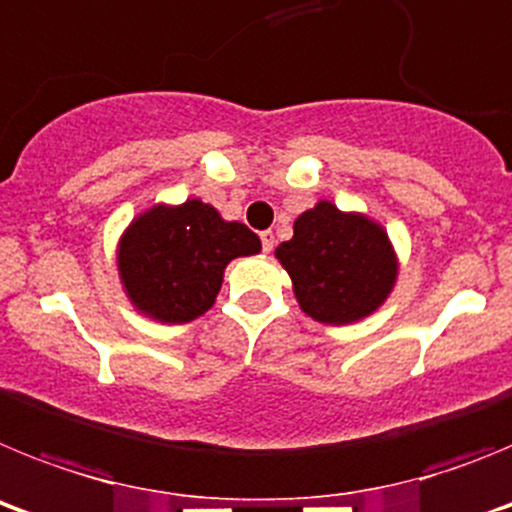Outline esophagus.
I'll use <instances>...</instances> for the list:
<instances>
[{"mask_svg":"<svg viewBox=\"0 0 512 512\" xmlns=\"http://www.w3.org/2000/svg\"><path fill=\"white\" fill-rule=\"evenodd\" d=\"M261 248H264L266 253L274 251V233H271V230H264V233H261Z\"/></svg>","mask_w":512,"mask_h":512,"instance_id":"esophagus-1","label":"esophagus"}]
</instances>
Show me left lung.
I'll list each match as a JSON object with an SVG mask.
<instances>
[{
  "mask_svg": "<svg viewBox=\"0 0 512 512\" xmlns=\"http://www.w3.org/2000/svg\"><path fill=\"white\" fill-rule=\"evenodd\" d=\"M302 312L325 325L372 315L395 287L397 256L384 228L359 212L318 202L277 248Z\"/></svg>",
  "mask_w": 512,
  "mask_h": 512,
  "instance_id": "left-lung-1",
  "label": "left lung"
}]
</instances>
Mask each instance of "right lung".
<instances>
[{
  "label": "right lung",
  "instance_id": "obj_1",
  "mask_svg": "<svg viewBox=\"0 0 512 512\" xmlns=\"http://www.w3.org/2000/svg\"><path fill=\"white\" fill-rule=\"evenodd\" d=\"M259 251V235L246 225L187 200L135 217L117 246V269L135 310L158 323H189L212 307L225 266Z\"/></svg>",
  "mask_w": 512,
  "mask_h": 512
}]
</instances>
